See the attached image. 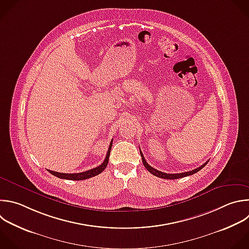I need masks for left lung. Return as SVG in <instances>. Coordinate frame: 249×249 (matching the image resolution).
Listing matches in <instances>:
<instances>
[{
	"instance_id": "1",
	"label": "left lung",
	"mask_w": 249,
	"mask_h": 249,
	"mask_svg": "<svg viewBox=\"0 0 249 249\" xmlns=\"http://www.w3.org/2000/svg\"><path fill=\"white\" fill-rule=\"evenodd\" d=\"M140 151H141V150H140ZM141 156H142V163H143V165H144V167L147 169V171H149L152 175H154V176H156V177H159V178H162V179H168V180H175V179H179V178H184V177H187V176H191V175H193V174L198 172L199 170H201V169L205 166V165L208 163V161H209V160L206 161L204 164L201 165V166H199V167H197V168H196V169H194V170H192V171L183 172V173H178V174H167V173H163V172H161V171H158V170L154 169L153 167H151L150 165H148L147 162L145 161V159H144V157H143V155H142V152H141Z\"/></svg>"
}]
</instances>
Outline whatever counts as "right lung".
Returning a JSON list of instances; mask_svg holds the SVG:
<instances>
[{
  "label": "right lung",
  "instance_id": "1",
  "mask_svg": "<svg viewBox=\"0 0 249 249\" xmlns=\"http://www.w3.org/2000/svg\"><path fill=\"white\" fill-rule=\"evenodd\" d=\"M111 146H112V141L109 143L108 146V150L107 153V156L105 158V161L100 165V166L93 168L91 170L85 171V172H81V173H73V174H69V173H59V172H55V171H52V170H48L51 174H53V176L60 178V179H64V180H72V181H81V180H86L92 177H95L99 174H101L106 167L107 166L108 163V159H109V154H110V150H111Z\"/></svg>",
  "mask_w": 249,
  "mask_h": 249
}]
</instances>
